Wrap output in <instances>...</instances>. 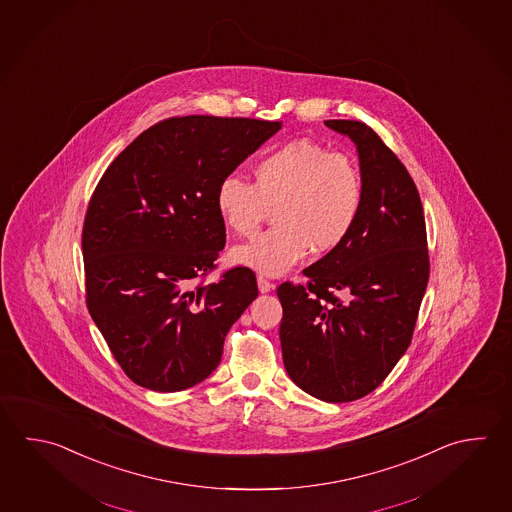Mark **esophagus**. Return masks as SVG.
Instances as JSON below:
<instances>
[{"label":"esophagus","instance_id":"34e87169","mask_svg":"<svg viewBox=\"0 0 512 512\" xmlns=\"http://www.w3.org/2000/svg\"><path fill=\"white\" fill-rule=\"evenodd\" d=\"M257 284H259V291L261 293H268V291L273 290V284H271L270 280L264 279V277H259Z\"/></svg>","mask_w":512,"mask_h":512}]
</instances>
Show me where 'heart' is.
Instances as JSON below:
<instances>
[{"label":"heart","instance_id":"obj_1","mask_svg":"<svg viewBox=\"0 0 512 512\" xmlns=\"http://www.w3.org/2000/svg\"><path fill=\"white\" fill-rule=\"evenodd\" d=\"M364 183L351 155L311 139H293L253 166V184L222 177L215 206L239 237H251L273 208L275 226L233 251L237 261L262 275H282L308 255L335 250L355 228Z\"/></svg>","mask_w":512,"mask_h":512}]
</instances>
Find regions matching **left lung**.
<instances>
[{
  "label": "left lung",
  "instance_id": "left-lung-1",
  "mask_svg": "<svg viewBox=\"0 0 512 512\" xmlns=\"http://www.w3.org/2000/svg\"><path fill=\"white\" fill-rule=\"evenodd\" d=\"M326 126L357 145L362 210L348 239L302 271L308 282H282L277 295L288 375L308 395L338 404L375 391L409 348L429 251L422 201L400 159L360 121Z\"/></svg>",
  "mask_w": 512,
  "mask_h": 512
}]
</instances>
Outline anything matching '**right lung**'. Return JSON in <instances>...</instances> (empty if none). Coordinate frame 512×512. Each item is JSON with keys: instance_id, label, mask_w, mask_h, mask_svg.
<instances>
[{"instance_id": "1", "label": "right lung", "mask_w": 512, "mask_h": 512, "mask_svg": "<svg viewBox=\"0 0 512 512\" xmlns=\"http://www.w3.org/2000/svg\"><path fill=\"white\" fill-rule=\"evenodd\" d=\"M280 126L170 117L135 137L97 183L81 237L87 308L137 386L174 393L210 377L226 333L257 299L250 268L203 280L226 242L217 184Z\"/></svg>"}]
</instances>
